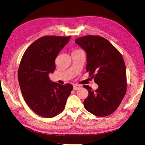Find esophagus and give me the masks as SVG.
<instances>
[{"label": "esophagus", "mask_w": 145, "mask_h": 145, "mask_svg": "<svg viewBox=\"0 0 145 145\" xmlns=\"http://www.w3.org/2000/svg\"><path fill=\"white\" fill-rule=\"evenodd\" d=\"M80 86L78 85H74L73 86L74 90H77L78 89H80Z\"/></svg>", "instance_id": "esophagus-1"}]
</instances>
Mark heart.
Wrapping results in <instances>:
<instances>
[{
	"label": "heart",
	"mask_w": 145,
	"mask_h": 145,
	"mask_svg": "<svg viewBox=\"0 0 145 145\" xmlns=\"http://www.w3.org/2000/svg\"><path fill=\"white\" fill-rule=\"evenodd\" d=\"M75 51H78V50H75Z\"/></svg>",
	"instance_id": "b5f03b06"
}]
</instances>
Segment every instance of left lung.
Masks as SVG:
<instances>
[{"instance_id":"obj_1","label":"left lung","mask_w":145,"mask_h":145,"mask_svg":"<svg viewBox=\"0 0 145 145\" xmlns=\"http://www.w3.org/2000/svg\"><path fill=\"white\" fill-rule=\"evenodd\" d=\"M76 43L86 52V72L99 85L88 91L83 102L86 110L97 117L111 114L119 106L127 90L126 67L123 58L116 47L106 39L88 35L76 39Z\"/></svg>"}]
</instances>
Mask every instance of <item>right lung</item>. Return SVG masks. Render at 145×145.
Segmentation results:
<instances>
[{
  "label": "right lung",
  "mask_w": 145,
  "mask_h": 145,
  "mask_svg": "<svg viewBox=\"0 0 145 145\" xmlns=\"http://www.w3.org/2000/svg\"><path fill=\"white\" fill-rule=\"evenodd\" d=\"M71 36H46L34 41L20 60L18 80L22 94L36 114L52 118L62 112L73 89L71 84L60 85L50 80L56 69L55 59Z\"/></svg>",
  "instance_id": "right-lung-1"
}]
</instances>
